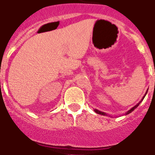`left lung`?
Wrapping results in <instances>:
<instances>
[{"mask_svg": "<svg viewBox=\"0 0 155 155\" xmlns=\"http://www.w3.org/2000/svg\"><path fill=\"white\" fill-rule=\"evenodd\" d=\"M147 93H148V91H146V93H145V95H144V97H142V99H141V101H139V103H138V104H137L135 106V107H132V108H131L130 110H129V111L126 112V113H125V115H128V114H129V113H132V111H134V110H135V109H136L137 107H138V105H139V104H141V101H142L143 100H144V98H145V95H146V94H147ZM94 111H95V113H98V114L103 115V116H107V113H104V112H101V111H100V110H97V109H95V110H94Z\"/></svg>", "mask_w": 155, "mask_h": 155, "instance_id": "1", "label": "left lung"}]
</instances>
